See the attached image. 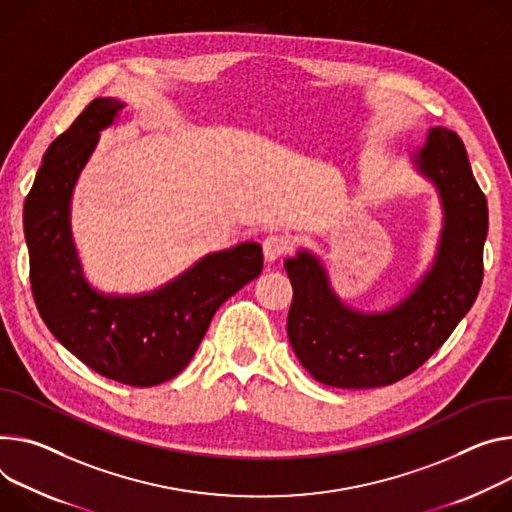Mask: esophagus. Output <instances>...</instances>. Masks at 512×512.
<instances>
[{
  "instance_id": "34e87169",
  "label": "esophagus",
  "mask_w": 512,
  "mask_h": 512,
  "mask_svg": "<svg viewBox=\"0 0 512 512\" xmlns=\"http://www.w3.org/2000/svg\"><path fill=\"white\" fill-rule=\"evenodd\" d=\"M290 249H292V241L286 235H269L263 241V255L267 261L284 257L286 253H290Z\"/></svg>"
}]
</instances>
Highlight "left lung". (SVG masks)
Masks as SVG:
<instances>
[{
	"label": "left lung",
	"instance_id": "obj_1",
	"mask_svg": "<svg viewBox=\"0 0 512 512\" xmlns=\"http://www.w3.org/2000/svg\"><path fill=\"white\" fill-rule=\"evenodd\" d=\"M439 192L443 230L431 271L388 312L345 306L308 251L286 259L294 298L288 339L310 376L335 388L390 386L421 367L468 314L484 277L488 206L466 147L447 128H431L412 155Z\"/></svg>",
	"mask_w": 512,
	"mask_h": 512
}]
</instances>
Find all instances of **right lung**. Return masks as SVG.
<instances>
[{"label": "right lung", "instance_id": "right-lung-1", "mask_svg": "<svg viewBox=\"0 0 512 512\" xmlns=\"http://www.w3.org/2000/svg\"><path fill=\"white\" fill-rule=\"evenodd\" d=\"M122 102L96 98L59 134L24 202L30 284L46 327L77 359L114 382L149 388L175 378L202 343L214 312L261 273L257 243L210 253L151 294L91 290L71 239L75 181Z\"/></svg>", "mask_w": 512, "mask_h": 512}]
</instances>
